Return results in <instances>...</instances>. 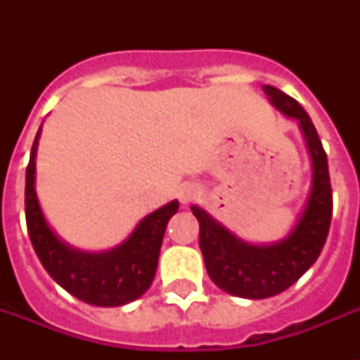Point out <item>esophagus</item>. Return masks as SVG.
<instances>
[{
	"label": "esophagus",
	"mask_w": 360,
	"mask_h": 360,
	"mask_svg": "<svg viewBox=\"0 0 360 360\" xmlns=\"http://www.w3.org/2000/svg\"><path fill=\"white\" fill-rule=\"evenodd\" d=\"M198 194H200V191H198V186L185 185L179 191V200L183 203H188V202H192V200H194V198H196Z\"/></svg>",
	"instance_id": "34e87169"
}]
</instances>
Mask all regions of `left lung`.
I'll return each instance as SVG.
<instances>
[{
    "mask_svg": "<svg viewBox=\"0 0 360 360\" xmlns=\"http://www.w3.org/2000/svg\"><path fill=\"white\" fill-rule=\"evenodd\" d=\"M263 91L274 108L299 121L312 160V186L295 228L282 240L250 245L198 205L191 207L200 222V248L209 278L243 299H267L295 284L321 254L333 217L329 164L312 120L295 98L276 87L263 86Z\"/></svg>",
    "mask_w": 360,
    "mask_h": 360,
    "instance_id": "8db88e82",
    "label": "left lung"
}]
</instances>
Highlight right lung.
Returning a JSON list of instances; mask_svg holds the SVG:
<instances>
[{"instance_id":"add662e5","label":"right lung","mask_w":360,"mask_h":360,"mask_svg":"<svg viewBox=\"0 0 360 360\" xmlns=\"http://www.w3.org/2000/svg\"><path fill=\"white\" fill-rule=\"evenodd\" d=\"M41 138L37 132L25 169V222L31 245L46 273L76 299L93 307H121L149 290L168 220L179 202L166 203L146 219L120 246L104 252H82L59 239L48 226L35 192V157Z\"/></svg>"}]
</instances>
